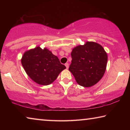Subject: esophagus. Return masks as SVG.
I'll list each match as a JSON object with an SVG mask.
<instances>
[{
    "label": "esophagus",
    "instance_id": "1",
    "mask_svg": "<svg viewBox=\"0 0 130 130\" xmlns=\"http://www.w3.org/2000/svg\"><path fill=\"white\" fill-rule=\"evenodd\" d=\"M65 65L66 68H67V69H68V68H69V63H66L65 64Z\"/></svg>",
    "mask_w": 130,
    "mask_h": 130
}]
</instances>
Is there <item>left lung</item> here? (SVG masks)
<instances>
[{
	"mask_svg": "<svg viewBox=\"0 0 130 130\" xmlns=\"http://www.w3.org/2000/svg\"><path fill=\"white\" fill-rule=\"evenodd\" d=\"M72 63L69 70L81 86L90 87L103 77L108 57L99 44L87 42L84 45L74 47L71 53Z\"/></svg>",
	"mask_w": 130,
	"mask_h": 130,
	"instance_id": "1",
	"label": "left lung"
}]
</instances>
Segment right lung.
I'll use <instances>...</instances> for the list:
<instances>
[{
  "label": "right lung",
  "instance_id": "right-lung-1",
  "mask_svg": "<svg viewBox=\"0 0 130 130\" xmlns=\"http://www.w3.org/2000/svg\"><path fill=\"white\" fill-rule=\"evenodd\" d=\"M21 62L27 75L34 82L42 85L52 83L66 68L51 52L39 46L26 52Z\"/></svg>",
  "mask_w": 130,
  "mask_h": 130
}]
</instances>
